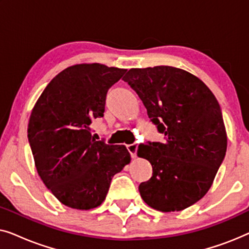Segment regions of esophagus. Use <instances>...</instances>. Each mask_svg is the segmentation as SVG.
<instances>
[{"instance_id": "esophagus-1", "label": "esophagus", "mask_w": 249, "mask_h": 249, "mask_svg": "<svg viewBox=\"0 0 249 249\" xmlns=\"http://www.w3.org/2000/svg\"><path fill=\"white\" fill-rule=\"evenodd\" d=\"M127 148H128L129 153H130V155H131L132 159L137 156V149H138V144H137V142H134V144L128 145Z\"/></svg>"}]
</instances>
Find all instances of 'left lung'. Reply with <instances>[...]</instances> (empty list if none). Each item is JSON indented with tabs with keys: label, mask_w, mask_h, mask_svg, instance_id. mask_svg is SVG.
I'll use <instances>...</instances> for the list:
<instances>
[{
	"label": "left lung",
	"mask_w": 249,
	"mask_h": 249,
	"mask_svg": "<svg viewBox=\"0 0 249 249\" xmlns=\"http://www.w3.org/2000/svg\"><path fill=\"white\" fill-rule=\"evenodd\" d=\"M141 98L164 142L139 145L152 164L139 185L142 198L162 212L181 211L209 192L227 152L222 112L202 80L182 69L158 66L130 69L124 77Z\"/></svg>",
	"instance_id": "obj_1"
}]
</instances>
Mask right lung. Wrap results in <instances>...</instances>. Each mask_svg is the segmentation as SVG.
Segmentation results:
<instances>
[{"label":"right lung","instance_id":"right-lung-1","mask_svg":"<svg viewBox=\"0 0 249 249\" xmlns=\"http://www.w3.org/2000/svg\"><path fill=\"white\" fill-rule=\"evenodd\" d=\"M125 69L77 64L51 80L33 108L28 141L37 172L64 205L77 210L100 206L111 180L130 162L124 145L91 136V124L104 117L107 90Z\"/></svg>","mask_w":249,"mask_h":249}]
</instances>
